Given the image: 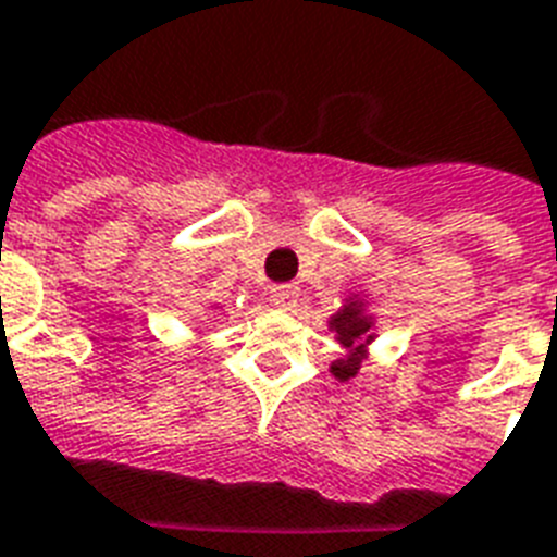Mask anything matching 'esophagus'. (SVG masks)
Instances as JSON below:
<instances>
[{
  "instance_id": "34e87169",
  "label": "esophagus",
  "mask_w": 557,
  "mask_h": 557,
  "mask_svg": "<svg viewBox=\"0 0 557 557\" xmlns=\"http://www.w3.org/2000/svg\"><path fill=\"white\" fill-rule=\"evenodd\" d=\"M271 300L280 306V309H292L300 300V288L295 283H277V286H271Z\"/></svg>"
}]
</instances>
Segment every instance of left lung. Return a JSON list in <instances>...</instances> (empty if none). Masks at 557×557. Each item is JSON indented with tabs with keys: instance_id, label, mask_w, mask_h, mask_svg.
<instances>
[{
	"instance_id": "obj_1",
	"label": "left lung",
	"mask_w": 557,
	"mask_h": 557,
	"mask_svg": "<svg viewBox=\"0 0 557 557\" xmlns=\"http://www.w3.org/2000/svg\"><path fill=\"white\" fill-rule=\"evenodd\" d=\"M330 326L338 332V341L344 344L347 349H352L347 358H341L332 364V372H335V379L347 381L352 379L361 367V341L370 338V321H367L364 314H361V306L358 304H349L344 306L335 318L330 321Z\"/></svg>"
}]
</instances>
